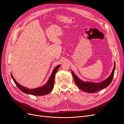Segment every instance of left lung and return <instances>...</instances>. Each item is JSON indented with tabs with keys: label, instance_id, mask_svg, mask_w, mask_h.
<instances>
[{
	"label": "left lung",
	"instance_id": "obj_1",
	"mask_svg": "<svg viewBox=\"0 0 124 124\" xmlns=\"http://www.w3.org/2000/svg\"><path fill=\"white\" fill-rule=\"evenodd\" d=\"M115 67L116 64L115 63L114 69L113 70L112 73L110 74L109 76L103 81L97 83L82 81L80 80L79 78L74 74V72H73V71L71 70V72H72L73 77L74 78L75 82L77 86L78 87V88L88 93H94L98 92V91L105 89L109 85L113 78Z\"/></svg>",
	"mask_w": 124,
	"mask_h": 124
}]
</instances>
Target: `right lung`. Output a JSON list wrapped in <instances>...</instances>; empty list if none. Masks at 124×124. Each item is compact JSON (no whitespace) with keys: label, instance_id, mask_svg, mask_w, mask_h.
Instances as JSON below:
<instances>
[{"label":"right lung","instance_id":"obj_1","mask_svg":"<svg viewBox=\"0 0 124 124\" xmlns=\"http://www.w3.org/2000/svg\"><path fill=\"white\" fill-rule=\"evenodd\" d=\"M60 65H59L55 67V68L53 71V72H52L49 78L48 82L46 83L45 85H44L41 87L36 88L35 89H29L20 85V84H19L18 82L16 81V80L14 78V77H13L11 73V76L12 77V79L16 83V85L23 93L26 94H31L35 96L44 95L49 94L50 93L52 92V89H53L54 85V77L56 72L57 71L58 69H59V68L60 67Z\"/></svg>","mask_w":124,"mask_h":124}]
</instances>
